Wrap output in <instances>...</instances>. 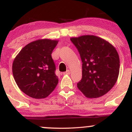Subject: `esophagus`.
Here are the masks:
<instances>
[{
	"instance_id": "esophagus-1",
	"label": "esophagus",
	"mask_w": 132,
	"mask_h": 132,
	"mask_svg": "<svg viewBox=\"0 0 132 132\" xmlns=\"http://www.w3.org/2000/svg\"><path fill=\"white\" fill-rule=\"evenodd\" d=\"M69 74H70V71H69V70H67L66 72H63V75H69Z\"/></svg>"
}]
</instances>
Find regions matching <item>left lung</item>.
<instances>
[{
  "label": "left lung",
  "instance_id": "left-lung-1",
  "mask_svg": "<svg viewBox=\"0 0 132 132\" xmlns=\"http://www.w3.org/2000/svg\"><path fill=\"white\" fill-rule=\"evenodd\" d=\"M82 62V76L77 84L88 98H97L107 94L117 81L120 59L115 47L94 35L71 38Z\"/></svg>",
  "mask_w": 132,
  "mask_h": 132
}]
</instances>
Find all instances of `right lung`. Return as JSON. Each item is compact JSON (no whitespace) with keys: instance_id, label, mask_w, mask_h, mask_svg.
I'll list each match as a JSON object with an SVG mask.
<instances>
[{"instance_id":"obj_1","label":"right lung","mask_w":132,"mask_h":132,"mask_svg":"<svg viewBox=\"0 0 132 132\" xmlns=\"http://www.w3.org/2000/svg\"><path fill=\"white\" fill-rule=\"evenodd\" d=\"M58 40L42 39L21 50L12 64L13 78L23 92L35 99L46 97L58 83L51 53Z\"/></svg>"}]
</instances>
